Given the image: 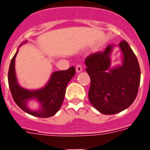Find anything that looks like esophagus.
I'll use <instances>...</instances> for the list:
<instances>
[{"label":"esophagus","instance_id":"34e87169","mask_svg":"<svg viewBox=\"0 0 150 150\" xmlns=\"http://www.w3.org/2000/svg\"><path fill=\"white\" fill-rule=\"evenodd\" d=\"M76 72H77V73L81 72L82 70H83V67H82L81 65L78 64L77 66L76 67Z\"/></svg>","mask_w":150,"mask_h":150}]
</instances>
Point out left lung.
<instances>
[{
    "instance_id": "left-lung-1",
    "label": "left lung",
    "mask_w": 150,
    "mask_h": 150,
    "mask_svg": "<svg viewBox=\"0 0 150 150\" xmlns=\"http://www.w3.org/2000/svg\"><path fill=\"white\" fill-rule=\"evenodd\" d=\"M113 45L85 60L86 70L91 80L89 99L96 109L104 115H114L130 107L134 102L140 83V69L135 54L126 41L119 47L122 64L111 67Z\"/></svg>"
}]
</instances>
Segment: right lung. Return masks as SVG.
<instances>
[{
    "mask_svg": "<svg viewBox=\"0 0 150 150\" xmlns=\"http://www.w3.org/2000/svg\"><path fill=\"white\" fill-rule=\"evenodd\" d=\"M17 53L18 50L11 60L8 71L9 87L14 102L23 111L29 115L38 117H52L61 108L67 85L76 74L75 67H71L68 70L55 71L44 87L37 90H29L21 87L16 80L15 58ZM31 99H36L40 103V108L37 111H32L28 108V101Z\"/></svg>",
    "mask_w": 150,
    "mask_h": 150,
    "instance_id": "obj_1",
    "label": "right lung"
}]
</instances>
